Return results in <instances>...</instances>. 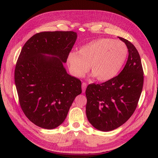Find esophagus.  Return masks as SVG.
Segmentation results:
<instances>
[{
    "label": "esophagus",
    "mask_w": 158,
    "mask_h": 158,
    "mask_svg": "<svg viewBox=\"0 0 158 158\" xmlns=\"http://www.w3.org/2000/svg\"><path fill=\"white\" fill-rule=\"evenodd\" d=\"M86 86H87V84L86 83V82H82V93H85V90H86Z\"/></svg>",
    "instance_id": "esophagus-1"
}]
</instances>
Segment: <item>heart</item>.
I'll list each match as a JSON object with an SVG mask.
<instances>
[{
    "label": "heart",
    "mask_w": 158,
    "mask_h": 158,
    "mask_svg": "<svg viewBox=\"0 0 158 158\" xmlns=\"http://www.w3.org/2000/svg\"><path fill=\"white\" fill-rule=\"evenodd\" d=\"M128 54L126 44L119 40L100 38L82 46L78 52H70L67 64L75 76L83 77L89 69L99 81H109L117 76Z\"/></svg>",
    "instance_id": "obj_1"
}]
</instances>
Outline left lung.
I'll return each mask as SVG.
<instances>
[{
	"label": "left lung",
	"instance_id": "1",
	"mask_svg": "<svg viewBox=\"0 0 158 158\" xmlns=\"http://www.w3.org/2000/svg\"><path fill=\"white\" fill-rule=\"evenodd\" d=\"M129 52L123 69L117 76L102 84L89 85L86 89V113L97 129L110 131L126 122L135 112L143 85L139 54L130 41L121 37Z\"/></svg>",
	"mask_w": 158,
	"mask_h": 158
}]
</instances>
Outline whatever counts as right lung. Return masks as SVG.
<instances>
[{
	"mask_svg": "<svg viewBox=\"0 0 158 158\" xmlns=\"http://www.w3.org/2000/svg\"><path fill=\"white\" fill-rule=\"evenodd\" d=\"M77 37L73 31L41 32L22 48L15 70V85L23 112L40 127L60 126L82 92L81 81L67 73L63 64Z\"/></svg>",
	"mask_w": 158,
	"mask_h": 158,
	"instance_id": "add662e5",
	"label": "right lung"
}]
</instances>
